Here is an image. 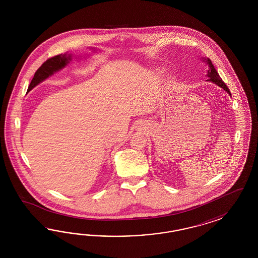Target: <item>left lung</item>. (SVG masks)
Returning a JSON list of instances; mask_svg holds the SVG:
<instances>
[{
  "instance_id": "1",
  "label": "left lung",
  "mask_w": 258,
  "mask_h": 258,
  "mask_svg": "<svg viewBox=\"0 0 258 258\" xmlns=\"http://www.w3.org/2000/svg\"><path fill=\"white\" fill-rule=\"evenodd\" d=\"M203 59H204L203 61H205V62L208 64V66H209V70H208V74H207V77L209 78L208 80L214 82L215 84L219 85V87L223 88V89L226 91L227 93L231 95V93H230L228 87L226 86V84L222 81V79H221L219 76V73L217 72L216 68H215L214 65L212 64L211 59H209V58H203Z\"/></svg>"
}]
</instances>
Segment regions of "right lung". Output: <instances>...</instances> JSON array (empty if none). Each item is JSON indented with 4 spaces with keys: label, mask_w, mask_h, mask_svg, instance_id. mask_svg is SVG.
<instances>
[{
    "label": "right lung",
    "mask_w": 258,
    "mask_h": 258,
    "mask_svg": "<svg viewBox=\"0 0 258 258\" xmlns=\"http://www.w3.org/2000/svg\"><path fill=\"white\" fill-rule=\"evenodd\" d=\"M71 59H72L71 54L70 55L60 54V55H55L51 58H48L45 62L42 63V65L35 73L27 92H30L34 87L37 86L41 81L51 77L55 72L61 70L69 63Z\"/></svg>",
    "instance_id": "add662e5"
}]
</instances>
